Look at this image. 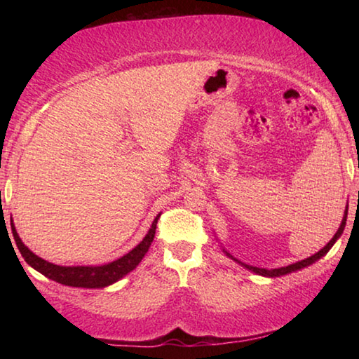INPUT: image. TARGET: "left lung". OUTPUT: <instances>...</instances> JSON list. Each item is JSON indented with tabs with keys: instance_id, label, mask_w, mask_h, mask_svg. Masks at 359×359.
Masks as SVG:
<instances>
[{
	"instance_id": "1",
	"label": "left lung",
	"mask_w": 359,
	"mask_h": 359,
	"mask_svg": "<svg viewBox=\"0 0 359 359\" xmlns=\"http://www.w3.org/2000/svg\"><path fill=\"white\" fill-rule=\"evenodd\" d=\"M345 222H347V210H345V215H344V220H342V223H340V228L337 229V233L334 234V238L327 242V244L321 248V250L318 252V253H315V255H312V257H309V258H306V259H302V261H297V263H294V264H290V266H287V267H280V269H272V271H267V269H259V267H253V266H248V264H245V263H241V261H238L236 258H233L231 257V255L226 252V255L229 258H233V259H236L238 261V263H241L242 266H245L248 271H253L255 274H259V276H264V277H280V276H285V274H290V272H294V271H297V269H302V267H306V266H311L312 263H315V261L317 259H320L321 257H325V255L330 252V248L336 244V241L340 238V234L344 233V228H345Z\"/></svg>"
}]
</instances>
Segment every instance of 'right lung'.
I'll return each mask as SVG.
<instances>
[{"instance_id":"1","label":"right lung","mask_w":359,"mask_h":359,"mask_svg":"<svg viewBox=\"0 0 359 359\" xmlns=\"http://www.w3.org/2000/svg\"><path fill=\"white\" fill-rule=\"evenodd\" d=\"M158 218H160V215H156L154 223H151V228L149 229L147 236L142 239L141 244L133 248L130 253H126L125 257L112 261V263L104 264V266H95V267L92 266L66 267V266H57V264L48 263V261L36 257L33 252L28 250L25 244L20 241L19 234H17L14 223H11V228H12V234H14L15 244L19 247L23 259H25L29 266L34 267L36 271L41 272L42 276H46L50 278V280H55L62 285H68V287L104 288L107 285L120 280L121 277L128 274V272H131L139 263H141L144 255L147 253L150 244L154 242Z\"/></svg>"}]
</instances>
